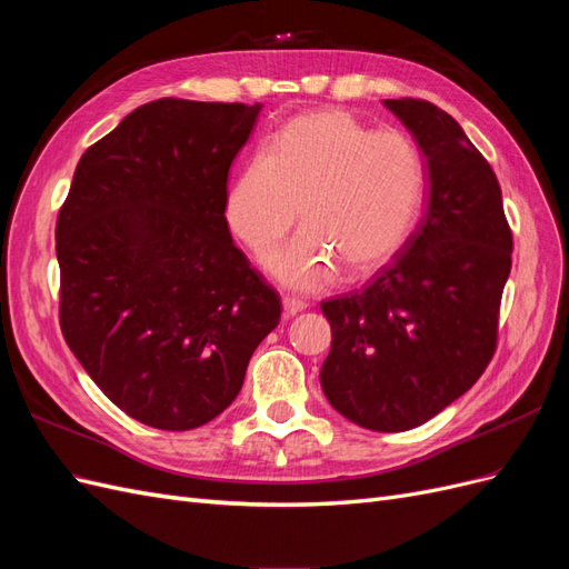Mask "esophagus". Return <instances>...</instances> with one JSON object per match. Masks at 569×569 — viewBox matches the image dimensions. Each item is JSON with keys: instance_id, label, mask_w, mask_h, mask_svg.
I'll return each instance as SVG.
<instances>
[{"instance_id": "esophagus-1", "label": "esophagus", "mask_w": 569, "mask_h": 569, "mask_svg": "<svg viewBox=\"0 0 569 569\" xmlns=\"http://www.w3.org/2000/svg\"><path fill=\"white\" fill-rule=\"evenodd\" d=\"M282 311H284V318H295V316H299L301 311H306V303L299 301V299L284 297V299H282Z\"/></svg>"}]
</instances>
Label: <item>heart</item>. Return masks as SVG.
Returning a JSON list of instances; mask_svg holds the SVG:
<instances>
[{
    "mask_svg": "<svg viewBox=\"0 0 569 569\" xmlns=\"http://www.w3.org/2000/svg\"><path fill=\"white\" fill-rule=\"evenodd\" d=\"M425 189L422 153L399 130H370L347 111L291 118L228 187L222 216L253 253H266L295 226L306 228L263 258L291 291H318L339 266L351 274L380 268L401 249Z\"/></svg>",
    "mask_w": 569,
    "mask_h": 569,
    "instance_id": "obj_1",
    "label": "heart"
}]
</instances>
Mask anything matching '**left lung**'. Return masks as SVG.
<instances>
[{
  "label": "left lung",
  "instance_id": "left-lung-1",
  "mask_svg": "<svg viewBox=\"0 0 569 569\" xmlns=\"http://www.w3.org/2000/svg\"><path fill=\"white\" fill-rule=\"evenodd\" d=\"M425 157V213L363 289L322 301L332 349L320 385L337 412L406 432L468 391L496 349L512 234L491 166L456 120L420 99H385Z\"/></svg>",
  "mask_w": 569,
  "mask_h": 569
}]
</instances>
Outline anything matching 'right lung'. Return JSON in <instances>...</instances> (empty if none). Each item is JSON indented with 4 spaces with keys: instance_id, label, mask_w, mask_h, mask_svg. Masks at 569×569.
Segmentation results:
<instances>
[{
    "instance_id": "add662e5",
    "label": "right lung",
    "mask_w": 569,
    "mask_h": 569,
    "mask_svg": "<svg viewBox=\"0 0 569 569\" xmlns=\"http://www.w3.org/2000/svg\"><path fill=\"white\" fill-rule=\"evenodd\" d=\"M261 104L159 99L82 153L57 222L61 330L130 418H218L280 322L278 291L232 242L228 176Z\"/></svg>"
}]
</instances>
